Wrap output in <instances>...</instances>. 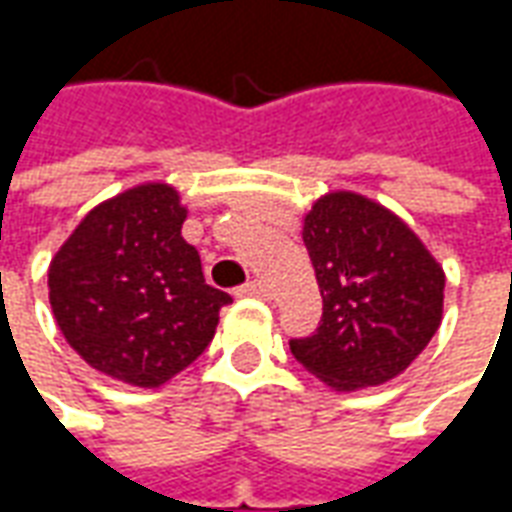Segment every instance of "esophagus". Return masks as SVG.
I'll return each instance as SVG.
<instances>
[{
  "instance_id": "1",
  "label": "esophagus",
  "mask_w": 512,
  "mask_h": 512,
  "mask_svg": "<svg viewBox=\"0 0 512 512\" xmlns=\"http://www.w3.org/2000/svg\"><path fill=\"white\" fill-rule=\"evenodd\" d=\"M238 296H252V299H268V285L263 279H252L238 288Z\"/></svg>"
}]
</instances>
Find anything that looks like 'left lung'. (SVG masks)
Instances as JSON below:
<instances>
[{
	"label": "left lung",
	"mask_w": 512,
	"mask_h": 512,
	"mask_svg": "<svg viewBox=\"0 0 512 512\" xmlns=\"http://www.w3.org/2000/svg\"><path fill=\"white\" fill-rule=\"evenodd\" d=\"M323 296L321 326L290 340L304 370L337 392L400 376L436 334L444 271L395 213L354 191L312 205L301 230Z\"/></svg>",
	"instance_id": "left-lung-1"
}]
</instances>
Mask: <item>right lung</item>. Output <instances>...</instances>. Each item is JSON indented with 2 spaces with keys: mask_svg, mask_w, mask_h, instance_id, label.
I'll use <instances>...</instances> for the list:
<instances>
[{
  "mask_svg": "<svg viewBox=\"0 0 512 512\" xmlns=\"http://www.w3.org/2000/svg\"><path fill=\"white\" fill-rule=\"evenodd\" d=\"M167 183H142L95 205L51 257L54 321L84 362L131 386L167 384L208 348L224 290L202 277Z\"/></svg>",
  "mask_w": 512,
  "mask_h": 512,
  "instance_id": "obj_1",
  "label": "right lung"
}]
</instances>
